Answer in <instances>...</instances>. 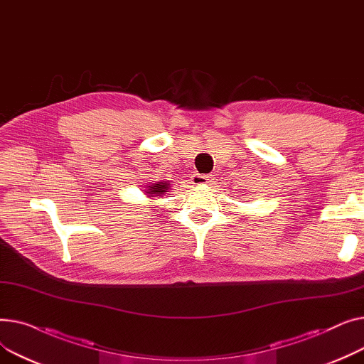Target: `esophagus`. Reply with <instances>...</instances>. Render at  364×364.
Returning a JSON list of instances; mask_svg holds the SVG:
<instances>
[{"instance_id":"obj_1","label":"esophagus","mask_w":364,"mask_h":364,"mask_svg":"<svg viewBox=\"0 0 364 364\" xmlns=\"http://www.w3.org/2000/svg\"><path fill=\"white\" fill-rule=\"evenodd\" d=\"M208 176H205V174H195L193 176V184H196V186H202V184H206L208 183Z\"/></svg>"}]
</instances>
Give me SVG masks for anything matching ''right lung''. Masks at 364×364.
<instances>
[{
  "label": "right lung",
  "mask_w": 364,
  "mask_h": 364,
  "mask_svg": "<svg viewBox=\"0 0 364 364\" xmlns=\"http://www.w3.org/2000/svg\"><path fill=\"white\" fill-rule=\"evenodd\" d=\"M169 190V184L168 183H156L153 186H149V192L147 195L150 196H162L165 192Z\"/></svg>",
  "instance_id": "1"
}]
</instances>
